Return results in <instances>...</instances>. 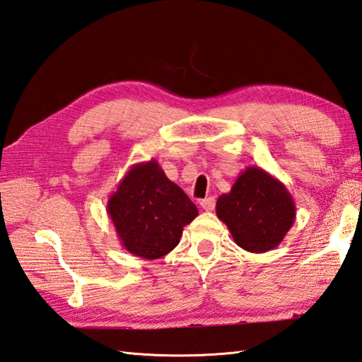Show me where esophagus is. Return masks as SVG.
<instances>
[{"label": "esophagus", "mask_w": 362, "mask_h": 362, "mask_svg": "<svg viewBox=\"0 0 362 362\" xmlns=\"http://www.w3.org/2000/svg\"><path fill=\"white\" fill-rule=\"evenodd\" d=\"M199 204H200L202 208L205 209V211H213L214 206H216V199L214 197H205V199H202Z\"/></svg>", "instance_id": "esophagus-1"}]
</instances>
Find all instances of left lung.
<instances>
[{
  "mask_svg": "<svg viewBox=\"0 0 362 362\" xmlns=\"http://www.w3.org/2000/svg\"><path fill=\"white\" fill-rule=\"evenodd\" d=\"M216 214L240 248L265 253L279 245L295 223L296 205L281 180L262 168L248 166L231 191L217 199Z\"/></svg>",
  "mask_w": 362,
  "mask_h": 362,
  "instance_id": "left-lung-1",
  "label": "left lung"
}]
</instances>
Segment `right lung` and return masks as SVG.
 I'll return each mask as SVG.
<instances>
[{"label": "right lung", "instance_id": "right-lung-1", "mask_svg": "<svg viewBox=\"0 0 362 362\" xmlns=\"http://www.w3.org/2000/svg\"><path fill=\"white\" fill-rule=\"evenodd\" d=\"M106 208L123 248L146 260L177 247L183 226L199 214L197 206L156 160L132 165L109 196Z\"/></svg>", "mask_w": 362, "mask_h": 362}]
</instances>
